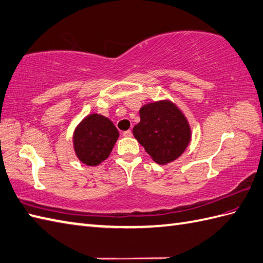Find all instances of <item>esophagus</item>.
<instances>
[{"instance_id": "34e87169", "label": "esophagus", "mask_w": 263, "mask_h": 263, "mask_svg": "<svg viewBox=\"0 0 263 263\" xmlns=\"http://www.w3.org/2000/svg\"><path fill=\"white\" fill-rule=\"evenodd\" d=\"M122 136H124V137H132L133 134H132L130 130H126V132L122 133Z\"/></svg>"}]
</instances>
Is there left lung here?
Returning <instances> with one entry per match:
<instances>
[{"mask_svg":"<svg viewBox=\"0 0 263 263\" xmlns=\"http://www.w3.org/2000/svg\"><path fill=\"white\" fill-rule=\"evenodd\" d=\"M139 116L133 134L155 163L165 165L184 153L191 142V127L176 103L168 99L146 103Z\"/></svg>","mask_w":263,"mask_h":263,"instance_id":"8db88e82","label":"left lung"}]
</instances>
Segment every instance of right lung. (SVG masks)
<instances>
[{
    "instance_id": "1",
    "label": "right lung",
    "mask_w": 263,
    "mask_h": 263,
    "mask_svg": "<svg viewBox=\"0 0 263 263\" xmlns=\"http://www.w3.org/2000/svg\"><path fill=\"white\" fill-rule=\"evenodd\" d=\"M119 132L114 122L100 114H91L81 120L73 133V148L85 165L97 166L108 159Z\"/></svg>"
}]
</instances>
